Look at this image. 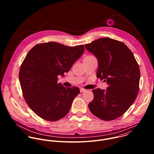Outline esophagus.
<instances>
[{
    "label": "esophagus",
    "mask_w": 154,
    "mask_h": 154,
    "mask_svg": "<svg viewBox=\"0 0 154 154\" xmlns=\"http://www.w3.org/2000/svg\"><path fill=\"white\" fill-rule=\"evenodd\" d=\"M87 91V89H84V88H80V92H85Z\"/></svg>",
    "instance_id": "obj_1"
}]
</instances>
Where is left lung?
Here are the masks:
<instances>
[{
    "label": "left lung",
    "instance_id": "obj_1",
    "mask_svg": "<svg viewBox=\"0 0 154 154\" xmlns=\"http://www.w3.org/2000/svg\"><path fill=\"white\" fill-rule=\"evenodd\" d=\"M85 46L98 60L97 76L109 85L106 91L92 90L94 99L89 103V109L103 120L116 119L125 113L137 97L140 76L137 62L126 44L110 38H101Z\"/></svg>",
    "mask_w": 154,
    "mask_h": 154
}]
</instances>
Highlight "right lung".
<instances>
[{"instance_id":"add662e5","label":"right lung","mask_w":154,"mask_h":154,"mask_svg":"<svg viewBox=\"0 0 154 154\" xmlns=\"http://www.w3.org/2000/svg\"><path fill=\"white\" fill-rule=\"evenodd\" d=\"M84 45L69 47L56 42L37 44L26 54L20 69L19 79L29 107L43 119L56 122L64 117L78 87L65 88L57 83L84 51Z\"/></svg>"}]
</instances>
